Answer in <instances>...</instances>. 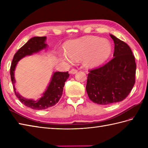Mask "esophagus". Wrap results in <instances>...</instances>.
Instances as JSON below:
<instances>
[{"instance_id": "1", "label": "esophagus", "mask_w": 148, "mask_h": 148, "mask_svg": "<svg viewBox=\"0 0 148 148\" xmlns=\"http://www.w3.org/2000/svg\"><path fill=\"white\" fill-rule=\"evenodd\" d=\"M77 72V69H71V70L70 71V72H69V73L71 74H76Z\"/></svg>"}]
</instances>
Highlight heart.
<instances>
[{
	"label": "heart",
	"mask_w": 148,
	"mask_h": 148,
	"mask_svg": "<svg viewBox=\"0 0 148 148\" xmlns=\"http://www.w3.org/2000/svg\"><path fill=\"white\" fill-rule=\"evenodd\" d=\"M111 45L107 39L96 36H87L69 42L66 53L71 60H77L85 57L88 65H98L109 57Z\"/></svg>",
	"instance_id": "heart-1"
}]
</instances>
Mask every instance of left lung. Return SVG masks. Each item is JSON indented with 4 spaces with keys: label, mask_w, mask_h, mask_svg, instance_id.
I'll return each instance as SVG.
<instances>
[{
    "label": "left lung",
    "mask_w": 148,
    "mask_h": 148,
    "mask_svg": "<svg viewBox=\"0 0 148 148\" xmlns=\"http://www.w3.org/2000/svg\"><path fill=\"white\" fill-rule=\"evenodd\" d=\"M110 36L114 43V57L101 67L89 71L86 86L90 99L101 105L126 99L136 81V64L130 48L114 36Z\"/></svg>",
    "instance_id": "8db88e82"
}]
</instances>
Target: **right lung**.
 Here are the masks:
<instances>
[{
  "label": "right lung",
  "mask_w": 148,
  "mask_h": 148,
  "mask_svg": "<svg viewBox=\"0 0 148 148\" xmlns=\"http://www.w3.org/2000/svg\"><path fill=\"white\" fill-rule=\"evenodd\" d=\"M46 39V37H34L28 40V42L14 54L10 68L11 79L13 84L16 96L25 106L36 110L46 109L55 106L62 97L65 82L69 77V72H54L51 82L49 83L45 92L43 93V96L37 100L26 99L16 92L14 73L18 62L25 56L31 55L33 53H37L42 49L46 48L47 46V45L45 44Z\"/></svg>",
  "instance_id": "add662e5"
}]
</instances>
